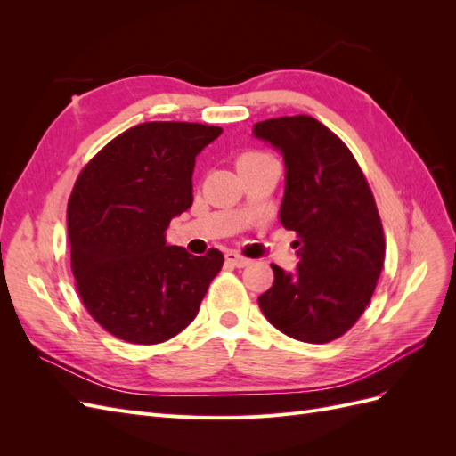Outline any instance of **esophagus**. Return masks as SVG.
<instances>
[{
	"label": "esophagus",
	"instance_id": "34e87169",
	"mask_svg": "<svg viewBox=\"0 0 456 456\" xmlns=\"http://www.w3.org/2000/svg\"><path fill=\"white\" fill-rule=\"evenodd\" d=\"M226 260L230 262L232 266H236V268H245V266H249V265H251V260H249V258L241 256V255H240V253H236V251H230V253H226Z\"/></svg>",
	"mask_w": 456,
	"mask_h": 456
}]
</instances>
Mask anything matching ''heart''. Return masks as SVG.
Listing matches in <instances>:
<instances>
[{"mask_svg": "<svg viewBox=\"0 0 456 456\" xmlns=\"http://www.w3.org/2000/svg\"><path fill=\"white\" fill-rule=\"evenodd\" d=\"M258 158H268V156H265V154H256V151H251V154H245L240 161H243V159H258Z\"/></svg>", "mask_w": 456, "mask_h": 456, "instance_id": "b5f03b06", "label": "heart"}]
</instances>
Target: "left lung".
Returning <instances> with one entry per match:
<instances>
[{
	"label": "left lung",
	"instance_id": "left-lung-1",
	"mask_svg": "<svg viewBox=\"0 0 456 456\" xmlns=\"http://www.w3.org/2000/svg\"><path fill=\"white\" fill-rule=\"evenodd\" d=\"M253 134L283 156L280 218L298 236L297 268L272 265L273 285L258 306L287 337L330 342L360 320L384 265L375 198L352 151L317 119H266Z\"/></svg>",
	"mask_w": 456,
	"mask_h": 456
}]
</instances>
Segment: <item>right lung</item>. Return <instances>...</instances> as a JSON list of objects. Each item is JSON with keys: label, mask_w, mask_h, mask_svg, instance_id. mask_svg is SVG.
Instances as JSON below:
<instances>
[{"label": "right lung", "mask_w": 456, "mask_h": 456, "mask_svg": "<svg viewBox=\"0 0 456 456\" xmlns=\"http://www.w3.org/2000/svg\"><path fill=\"white\" fill-rule=\"evenodd\" d=\"M223 129L150 121L106 144L68 201L72 272L89 314L133 344L173 338L198 315L224 256H194L165 240L191 207L196 156Z\"/></svg>", "instance_id": "right-lung-1"}]
</instances>
